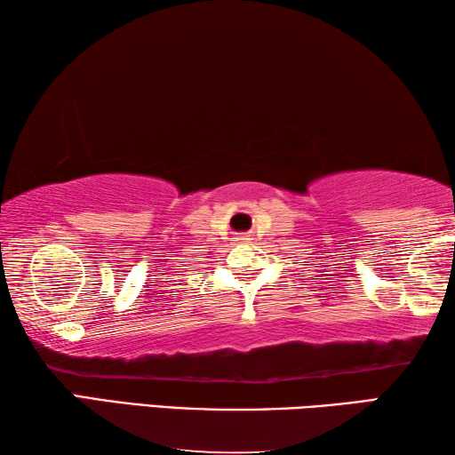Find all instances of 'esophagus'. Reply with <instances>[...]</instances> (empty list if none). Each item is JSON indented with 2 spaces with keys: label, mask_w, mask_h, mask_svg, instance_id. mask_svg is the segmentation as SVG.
I'll use <instances>...</instances> for the list:
<instances>
[{
  "label": "esophagus",
  "mask_w": 455,
  "mask_h": 455,
  "mask_svg": "<svg viewBox=\"0 0 455 455\" xmlns=\"http://www.w3.org/2000/svg\"><path fill=\"white\" fill-rule=\"evenodd\" d=\"M235 241H236V243H243V244H244V243H249V241H251V235H238V236L235 238Z\"/></svg>",
  "instance_id": "obj_1"
}]
</instances>
